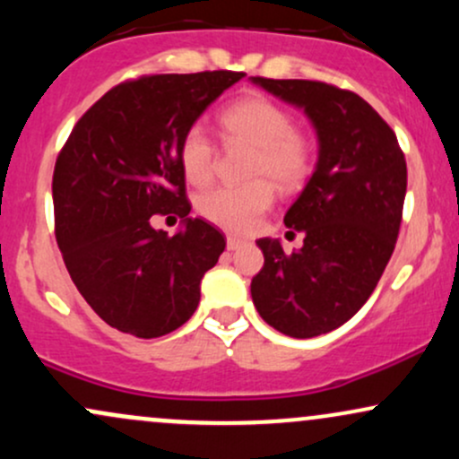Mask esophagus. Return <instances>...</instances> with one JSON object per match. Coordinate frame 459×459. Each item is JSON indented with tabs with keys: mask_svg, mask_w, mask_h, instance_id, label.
Masks as SVG:
<instances>
[{
	"mask_svg": "<svg viewBox=\"0 0 459 459\" xmlns=\"http://www.w3.org/2000/svg\"><path fill=\"white\" fill-rule=\"evenodd\" d=\"M244 244L246 241L239 239V237H226V247H229V250H237V247H241Z\"/></svg>",
	"mask_w": 459,
	"mask_h": 459,
	"instance_id": "obj_1",
	"label": "esophagus"
}]
</instances>
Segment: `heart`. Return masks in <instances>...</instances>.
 <instances>
[{
	"label": "heart",
	"instance_id": "obj_1",
	"mask_svg": "<svg viewBox=\"0 0 459 459\" xmlns=\"http://www.w3.org/2000/svg\"><path fill=\"white\" fill-rule=\"evenodd\" d=\"M226 138L250 146L252 160L246 186H222L198 198V212L204 220L229 230L247 233L270 212L276 192H293L313 170L315 151L310 140L299 134L293 116L265 97H246L226 108L220 116ZM218 149L203 125H192L178 142V161L189 183L204 186L213 178Z\"/></svg>",
	"mask_w": 459,
	"mask_h": 459
}]
</instances>
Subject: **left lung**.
<instances>
[{
	"instance_id": "obj_1",
	"label": "left lung",
	"mask_w": 459,
	"mask_h": 459,
	"mask_svg": "<svg viewBox=\"0 0 459 459\" xmlns=\"http://www.w3.org/2000/svg\"><path fill=\"white\" fill-rule=\"evenodd\" d=\"M304 109L317 131L313 177L284 215L304 246L284 252L263 237L252 278L256 310L272 328L310 339L351 319L380 282L402 226L408 168L394 131L356 92L310 79L252 77Z\"/></svg>"
}]
</instances>
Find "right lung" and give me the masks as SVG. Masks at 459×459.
Wrapping results in <instances>:
<instances>
[{"label":"right lung","instance_id":"obj_1","mask_svg":"<svg viewBox=\"0 0 459 459\" xmlns=\"http://www.w3.org/2000/svg\"><path fill=\"white\" fill-rule=\"evenodd\" d=\"M246 73L142 75L88 109L56 160V239L77 291L112 328L155 339L181 328L200 302V281L224 252L215 226L187 218L178 142ZM178 214L175 238L150 226Z\"/></svg>","mask_w":459,"mask_h":459}]
</instances>
